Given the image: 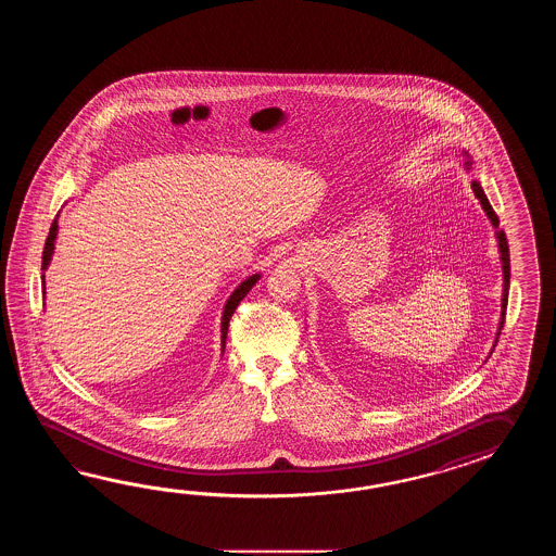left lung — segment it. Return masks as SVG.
<instances>
[{
    "instance_id": "1",
    "label": "left lung",
    "mask_w": 556,
    "mask_h": 556,
    "mask_svg": "<svg viewBox=\"0 0 556 556\" xmlns=\"http://www.w3.org/2000/svg\"><path fill=\"white\" fill-rule=\"evenodd\" d=\"M465 168H471V159H469V156H467V161H465ZM471 189L472 192H475V197L481 201V206H483L484 214L489 216L491 225L496 228L495 237L496 242H498V252H501V262H503V302H501V319H498V331H496V340H498L501 330H503V324H505V314H507L508 280H510V258H508L507 237H505L503 230H498V216H496L495 211H493V206L489 204V199H486V194H484L483 189H481V185H479L477 180H472Z\"/></svg>"
}]
</instances>
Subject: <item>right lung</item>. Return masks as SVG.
Instances as JSON below:
<instances>
[{
	"instance_id": "right-lung-1",
	"label": "right lung",
	"mask_w": 556,
	"mask_h": 556,
	"mask_svg": "<svg viewBox=\"0 0 556 556\" xmlns=\"http://www.w3.org/2000/svg\"><path fill=\"white\" fill-rule=\"evenodd\" d=\"M55 238H58V216H55V220H53V225L49 228V237L46 240V249H43V262H41V270L46 273L48 270L49 262H51V256H53V249H55ZM43 278V286H46V274L41 276ZM261 280V274H252L249 276L244 282H240L237 290L230 294V298L226 300L225 312H223V324H220V331H223V350H225L226 345V331H228V321L232 318V314H235V309H237L238 304L242 302V298L249 294L250 290H252V286Z\"/></svg>"
}]
</instances>
